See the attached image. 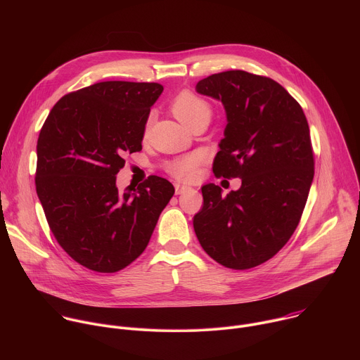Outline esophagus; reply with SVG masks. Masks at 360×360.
I'll return each instance as SVG.
<instances>
[{
  "label": "esophagus",
  "mask_w": 360,
  "mask_h": 360,
  "mask_svg": "<svg viewBox=\"0 0 360 360\" xmlns=\"http://www.w3.org/2000/svg\"><path fill=\"white\" fill-rule=\"evenodd\" d=\"M188 191H191V188H189V186H185V185H179V184H176V185H175V192H176V195H182V193H186Z\"/></svg>",
  "instance_id": "esophagus-1"
}]
</instances>
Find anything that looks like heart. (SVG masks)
<instances>
[{"mask_svg": "<svg viewBox=\"0 0 360 360\" xmlns=\"http://www.w3.org/2000/svg\"><path fill=\"white\" fill-rule=\"evenodd\" d=\"M171 110L174 115L188 128L199 118H211V105L207 101L189 91H184L174 98ZM198 164L199 157L191 153V155H185L168 162L167 171L176 179L189 181L193 176Z\"/></svg>", "mask_w": 360, "mask_h": 360, "instance_id": "b5f03b06", "label": "heart"}]
</instances>
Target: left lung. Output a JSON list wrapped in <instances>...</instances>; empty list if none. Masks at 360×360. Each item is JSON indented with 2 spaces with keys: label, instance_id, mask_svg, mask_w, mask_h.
<instances>
[{
  "label": "left lung",
  "instance_id": "left-lung-1",
  "mask_svg": "<svg viewBox=\"0 0 360 360\" xmlns=\"http://www.w3.org/2000/svg\"><path fill=\"white\" fill-rule=\"evenodd\" d=\"M195 89L221 101L226 114L214 174L242 179L226 196L215 184L202 186L196 238L226 268L258 266L285 246L302 217L315 174L309 125L289 92L266 77L225 71Z\"/></svg>",
  "mask_w": 360,
  "mask_h": 360
}]
</instances>
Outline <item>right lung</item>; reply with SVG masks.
Wrapping results in <instances>:
<instances>
[{
	"instance_id": "right-lung-1",
	"label": "right lung",
	"mask_w": 360,
	"mask_h": 360,
	"mask_svg": "<svg viewBox=\"0 0 360 360\" xmlns=\"http://www.w3.org/2000/svg\"><path fill=\"white\" fill-rule=\"evenodd\" d=\"M162 91L157 82H98L63 96L41 128L38 198L61 248L91 271L114 274L132 264L175 192L155 175L117 188L124 155L142 149Z\"/></svg>"
}]
</instances>
